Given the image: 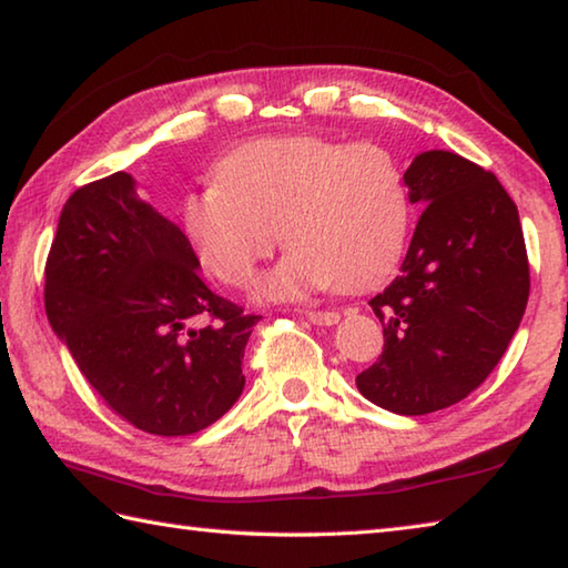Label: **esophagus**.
<instances>
[{
	"instance_id": "1",
	"label": "esophagus",
	"mask_w": 568,
	"mask_h": 568,
	"mask_svg": "<svg viewBox=\"0 0 568 568\" xmlns=\"http://www.w3.org/2000/svg\"><path fill=\"white\" fill-rule=\"evenodd\" d=\"M306 320L312 324H320V326H332L342 320L339 312H320V310H310L306 312Z\"/></svg>"
}]
</instances>
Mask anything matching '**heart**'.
Segmentation results:
<instances>
[{"label": "heart", "mask_w": 568, "mask_h": 568, "mask_svg": "<svg viewBox=\"0 0 568 568\" xmlns=\"http://www.w3.org/2000/svg\"><path fill=\"white\" fill-rule=\"evenodd\" d=\"M182 222L202 266L234 290L254 282L284 232L292 248L258 284L264 302L306 300L329 286L359 292L404 254L409 179L399 156L374 142L258 139L184 196Z\"/></svg>", "instance_id": "b5f03b06"}]
</instances>
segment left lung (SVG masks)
<instances>
[{
  "mask_svg": "<svg viewBox=\"0 0 568 568\" xmlns=\"http://www.w3.org/2000/svg\"><path fill=\"white\" fill-rule=\"evenodd\" d=\"M406 179L424 212L402 274L369 302L384 352L356 386L386 412L419 416L466 399L499 364L529 302V258L491 172L432 149Z\"/></svg>",
  "mask_w": 568,
  "mask_h": 568,
  "instance_id": "left-lung-1",
  "label": "left lung"
}]
</instances>
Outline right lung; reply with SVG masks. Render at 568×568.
<instances>
[{
	"mask_svg": "<svg viewBox=\"0 0 568 568\" xmlns=\"http://www.w3.org/2000/svg\"><path fill=\"white\" fill-rule=\"evenodd\" d=\"M196 268L182 229L126 172L67 199L44 266L49 324L109 409L146 434L202 432L244 389L262 316L214 294Z\"/></svg>",
	"mask_w": 568,
	"mask_h": 568,
	"instance_id": "obj_1",
	"label": "right lung"
}]
</instances>
